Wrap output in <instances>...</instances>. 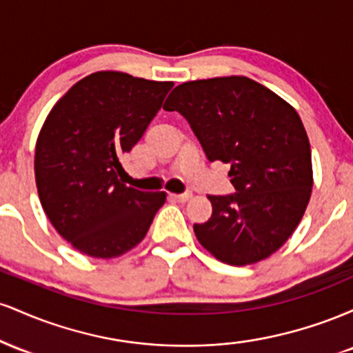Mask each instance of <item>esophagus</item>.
<instances>
[{
	"mask_svg": "<svg viewBox=\"0 0 353 353\" xmlns=\"http://www.w3.org/2000/svg\"><path fill=\"white\" fill-rule=\"evenodd\" d=\"M169 197H171L172 201H177V202H188L192 196H190L189 192H185V194H169Z\"/></svg>",
	"mask_w": 353,
	"mask_h": 353,
	"instance_id": "1",
	"label": "esophagus"
}]
</instances>
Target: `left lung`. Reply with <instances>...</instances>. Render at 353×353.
Segmentation results:
<instances>
[{
	"instance_id": "1",
	"label": "left lung",
	"mask_w": 353,
	"mask_h": 353,
	"mask_svg": "<svg viewBox=\"0 0 353 353\" xmlns=\"http://www.w3.org/2000/svg\"><path fill=\"white\" fill-rule=\"evenodd\" d=\"M188 119L210 163H229L237 192L208 196L212 216L194 224L197 241L229 265L277 252L310 201L312 154L297 111L245 76L182 83L164 104Z\"/></svg>"
}]
</instances>
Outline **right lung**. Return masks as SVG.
<instances>
[{
	"label": "right lung",
	"mask_w": 353,
	"mask_h": 353,
	"mask_svg": "<svg viewBox=\"0 0 353 353\" xmlns=\"http://www.w3.org/2000/svg\"><path fill=\"white\" fill-rule=\"evenodd\" d=\"M172 81L98 71L61 98L44 121L34 154L39 201L52 228L96 259H114L145 237L165 192L119 181L121 157L137 144Z\"/></svg>",
	"instance_id": "right-lung-1"
}]
</instances>
